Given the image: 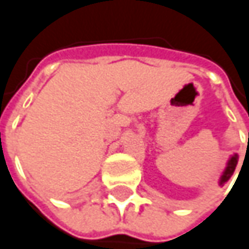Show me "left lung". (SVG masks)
Here are the masks:
<instances>
[{"instance_id":"obj_1","label":"left lung","mask_w":249,"mask_h":249,"mask_svg":"<svg viewBox=\"0 0 249 249\" xmlns=\"http://www.w3.org/2000/svg\"><path fill=\"white\" fill-rule=\"evenodd\" d=\"M236 164H238V156H236V154H233V156L228 160V164H226L224 173H222V176H221V180H219V184H221V186H224L225 183L231 178V176H232L233 172H235Z\"/></svg>"}]
</instances>
